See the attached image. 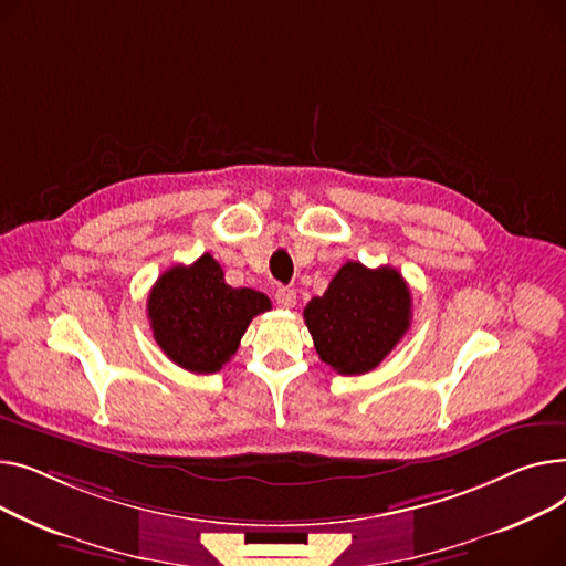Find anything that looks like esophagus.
Listing matches in <instances>:
<instances>
[{
    "label": "esophagus",
    "mask_w": 566,
    "mask_h": 566,
    "mask_svg": "<svg viewBox=\"0 0 566 566\" xmlns=\"http://www.w3.org/2000/svg\"><path fill=\"white\" fill-rule=\"evenodd\" d=\"M274 296H276V304L281 308H294V304H296V292L292 287H283L281 285V287H276Z\"/></svg>",
    "instance_id": "obj_1"
}]
</instances>
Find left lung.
I'll return each instance as SVG.
<instances>
[{"mask_svg":"<svg viewBox=\"0 0 566 566\" xmlns=\"http://www.w3.org/2000/svg\"><path fill=\"white\" fill-rule=\"evenodd\" d=\"M304 319L319 358L354 377L375 370L411 326V292L392 268L368 270L345 262L322 296H313Z\"/></svg>","mask_w":566,"mask_h":566,"instance_id":"1","label":"left lung"}]
</instances>
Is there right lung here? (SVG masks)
Returning a JSON list of instances; mask_svg holds the SVG:
<instances>
[{
    "label": "right lung",
    "mask_w": 566,
    "mask_h": 566,
    "mask_svg": "<svg viewBox=\"0 0 566 566\" xmlns=\"http://www.w3.org/2000/svg\"><path fill=\"white\" fill-rule=\"evenodd\" d=\"M270 308L268 294L230 287L210 253L191 264H174L148 294L155 343L193 375L219 373L238 352L251 319Z\"/></svg>",
    "instance_id": "1"
}]
</instances>
